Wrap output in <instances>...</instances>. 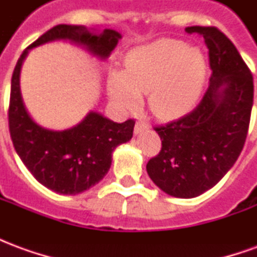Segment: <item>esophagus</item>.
<instances>
[{
	"mask_svg": "<svg viewBox=\"0 0 257 257\" xmlns=\"http://www.w3.org/2000/svg\"><path fill=\"white\" fill-rule=\"evenodd\" d=\"M149 128H150V125L147 122H145V121H138L136 122V125H135V135H142L145 134V132H147L149 131Z\"/></svg>",
	"mask_w": 257,
	"mask_h": 257,
	"instance_id": "1",
	"label": "esophagus"
}]
</instances>
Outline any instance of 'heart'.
I'll use <instances>...</instances> for the list:
<instances>
[{
  "label": "heart",
  "mask_w": 257,
  "mask_h": 257,
  "mask_svg": "<svg viewBox=\"0 0 257 257\" xmlns=\"http://www.w3.org/2000/svg\"><path fill=\"white\" fill-rule=\"evenodd\" d=\"M205 56L197 47L162 38L132 49L125 70L110 77L112 99L123 110L136 108L149 92V106L160 117L184 111L195 100L205 77Z\"/></svg>",
  "instance_id": "1"
}]
</instances>
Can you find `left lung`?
Returning a JSON list of instances; mask_svg holds the SVG:
<instances>
[{
    "mask_svg": "<svg viewBox=\"0 0 257 257\" xmlns=\"http://www.w3.org/2000/svg\"><path fill=\"white\" fill-rule=\"evenodd\" d=\"M186 31L204 37L209 49V85L193 111L156 128L161 151L146 167L156 186L178 198L198 197L231 169L253 106V77L234 44L216 27Z\"/></svg>",
    "mask_w": 257,
    "mask_h": 257,
    "instance_id": "left-lung-1",
    "label": "left lung"
}]
</instances>
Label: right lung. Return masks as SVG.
I'll return each mask as SVG.
<instances>
[{"label": "right lung", "instance_id": "right-lung-1", "mask_svg": "<svg viewBox=\"0 0 257 257\" xmlns=\"http://www.w3.org/2000/svg\"><path fill=\"white\" fill-rule=\"evenodd\" d=\"M121 34L111 29L96 31L85 26L59 25L42 34L16 63L11 81L9 132L15 150L31 175L47 189L64 195L89 190L106 176L112 151L132 139L134 119L114 122L97 111H89L73 128L53 131L31 118L20 92V70L29 51L53 41H68L106 60Z\"/></svg>", "mask_w": 257, "mask_h": 257}]
</instances>
